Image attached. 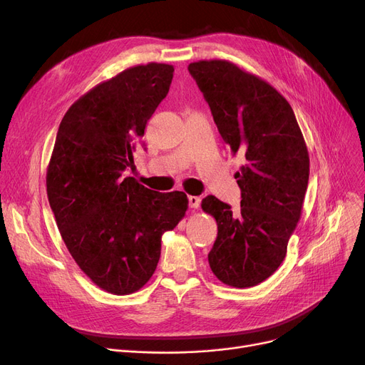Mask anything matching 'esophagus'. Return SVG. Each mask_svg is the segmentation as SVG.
Segmentation results:
<instances>
[{
    "label": "esophagus",
    "mask_w": 365,
    "mask_h": 365,
    "mask_svg": "<svg viewBox=\"0 0 365 365\" xmlns=\"http://www.w3.org/2000/svg\"><path fill=\"white\" fill-rule=\"evenodd\" d=\"M188 205L192 210H197L200 206V197L199 196H188Z\"/></svg>",
    "instance_id": "34e87169"
}]
</instances>
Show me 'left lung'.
I'll use <instances>...</instances> for the list:
<instances>
[{
	"label": "left lung",
	"mask_w": 365,
	"mask_h": 365,
	"mask_svg": "<svg viewBox=\"0 0 365 365\" xmlns=\"http://www.w3.org/2000/svg\"><path fill=\"white\" fill-rule=\"evenodd\" d=\"M225 144L245 155L235 173L242 200L232 206L206 196L202 210L215 218L218 236L207 254L218 279L235 288L266 281L287 255L302 217L309 153L288 101L263 78L224 59L188 65Z\"/></svg>",
	"instance_id": "obj_1"
}]
</instances>
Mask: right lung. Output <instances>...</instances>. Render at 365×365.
I'll return each instance as SVG.
<instances>
[{"mask_svg": "<svg viewBox=\"0 0 365 365\" xmlns=\"http://www.w3.org/2000/svg\"><path fill=\"white\" fill-rule=\"evenodd\" d=\"M172 77V65L150 62L96 84L65 113L47 166L48 203L69 254L115 296L150 281L162 235L188 207L182 192H153L123 175Z\"/></svg>", "mask_w": 365, "mask_h": 365, "instance_id": "1", "label": "right lung"}]
</instances>
